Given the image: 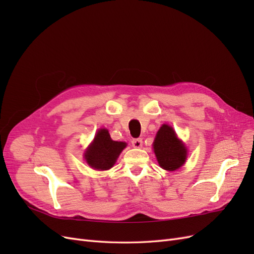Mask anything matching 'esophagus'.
Masks as SVG:
<instances>
[{
    "instance_id": "1",
    "label": "esophagus",
    "mask_w": 254,
    "mask_h": 254,
    "mask_svg": "<svg viewBox=\"0 0 254 254\" xmlns=\"http://www.w3.org/2000/svg\"><path fill=\"white\" fill-rule=\"evenodd\" d=\"M131 144L134 148H140L143 144V141H142V139H133L131 141Z\"/></svg>"
}]
</instances>
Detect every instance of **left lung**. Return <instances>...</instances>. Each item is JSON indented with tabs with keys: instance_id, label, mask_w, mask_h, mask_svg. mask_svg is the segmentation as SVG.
<instances>
[{
	"instance_id": "8db88e82",
	"label": "left lung",
	"mask_w": 254,
	"mask_h": 254,
	"mask_svg": "<svg viewBox=\"0 0 254 254\" xmlns=\"http://www.w3.org/2000/svg\"><path fill=\"white\" fill-rule=\"evenodd\" d=\"M153 150L160 166L166 171H176L187 160L186 146L177 137L173 127L162 125L153 142Z\"/></svg>"
}]
</instances>
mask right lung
Segmentation results:
<instances>
[{
    "mask_svg": "<svg viewBox=\"0 0 254 254\" xmlns=\"http://www.w3.org/2000/svg\"><path fill=\"white\" fill-rule=\"evenodd\" d=\"M126 143L112 141L107 129L98 130L94 141L91 143L84 153L87 163L97 171H107L111 168Z\"/></svg>",
    "mask_w": 254,
    "mask_h": 254,
    "instance_id": "obj_1",
    "label": "right lung"
}]
</instances>
